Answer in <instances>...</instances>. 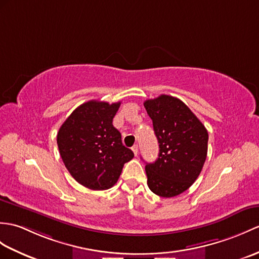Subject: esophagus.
<instances>
[{"label":"esophagus","instance_id":"1","mask_svg":"<svg viewBox=\"0 0 259 259\" xmlns=\"http://www.w3.org/2000/svg\"><path fill=\"white\" fill-rule=\"evenodd\" d=\"M131 149H132V151H134L135 155H137L138 154V149H139V148H138V144H135V146L132 147Z\"/></svg>","mask_w":259,"mask_h":259}]
</instances>
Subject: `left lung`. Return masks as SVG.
<instances>
[{
    "instance_id": "1",
    "label": "left lung",
    "mask_w": 259,
    "mask_h": 259,
    "mask_svg": "<svg viewBox=\"0 0 259 259\" xmlns=\"http://www.w3.org/2000/svg\"><path fill=\"white\" fill-rule=\"evenodd\" d=\"M159 142V158L146 165L148 186L154 194L183 193L200 176L207 155L208 134L182 100L169 95L144 101Z\"/></svg>"
}]
</instances>
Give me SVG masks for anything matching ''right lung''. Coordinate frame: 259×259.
Masks as SVG:
<instances>
[{"mask_svg":"<svg viewBox=\"0 0 259 259\" xmlns=\"http://www.w3.org/2000/svg\"><path fill=\"white\" fill-rule=\"evenodd\" d=\"M120 104L87 101L77 107L58 130L57 146L66 169L90 190L110 189L125 162L135 157L112 124Z\"/></svg>","mask_w":259,"mask_h":259,"instance_id":"right-lung-1","label":"right lung"}]
</instances>
